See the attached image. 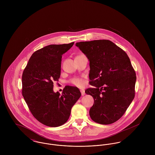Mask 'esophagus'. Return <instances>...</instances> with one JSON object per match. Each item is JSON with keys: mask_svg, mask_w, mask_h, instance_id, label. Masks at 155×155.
Instances as JSON below:
<instances>
[{"mask_svg": "<svg viewBox=\"0 0 155 155\" xmlns=\"http://www.w3.org/2000/svg\"><path fill=\"white\" fill-rule=\"evenodd\" d=\"M80 91H81V94H82V95L83 96V95H84L85 94V90H84V89H81V90H80Z\"/></svg>", "mask_w": 155, "mask_h": 155, "instance_id": "esophagus-1", "label": "esophagus"}]
</instances>
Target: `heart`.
<instances>
[{
  "label": "heart",
  "instance_id": "heart-1",
  "mask_svg": "<svg viewBox=\"0 0 155 155\" xmlns=\"http://www.w3.org/2000/svg\"><path fill=\"white\" fill-rule=\"evenodd\" d=\"M70 82L73 85L78 87H83L85 84V82L82 78H73L70 81Z\"/></svg>",
  "mask_w": 155,
  "mask_h": 155
}]
</instances>
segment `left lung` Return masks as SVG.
<instances>
[{
	"mask_svg": "<svg viewBox=\"0 0 155 155\" xmlns=\"http://www.w3.org/2000/svg\"><path fill=\"white\" fill-rule=\"evenodd\" d=\"M76 45L89 61V84L85 93L94 103L89 110L91 119L109 125L119 120L135 97V71L127 53L110 41L80 42Z\"/></svg>",
	"mask_w": 155,
	"mask_h": 155,
	"instance_id": "obj_1",
	"label": "left lung"
}]
</instances>
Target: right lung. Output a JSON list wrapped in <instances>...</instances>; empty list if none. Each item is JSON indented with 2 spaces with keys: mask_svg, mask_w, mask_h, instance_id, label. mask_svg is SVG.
Returning a JSON list of instances; mask_svg holds the SVG:
<instances>
[{
  "mask_svg": "<svg viewBox=\"0 0 155 155\" xmlns=\"http://www.w3.org/2000/svg\"><path fill=\"white\" fill-rule=\"evenodd\" d=\"M74 44L49 45L35 51L22 75V94L33 116L50 127L64 124L81 96L77 87L66 86L62 94L53 91L61 74L62 55Z\"/></svg>",
  "mask_w": 155,
  "mask_h": 155,
  "instance_id": "obj_1",
  "label": "right lung"
}]
</instances>
